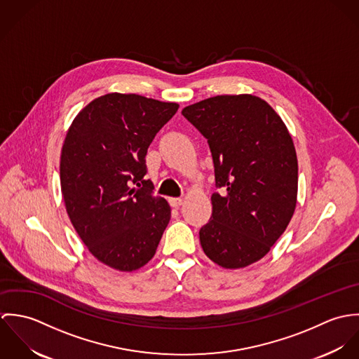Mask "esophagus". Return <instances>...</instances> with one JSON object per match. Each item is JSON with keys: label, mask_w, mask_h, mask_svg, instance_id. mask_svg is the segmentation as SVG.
<instances>
[{"label": "esophagus", "mask_w": 359, "mask_h": 359, "mask_svg": "<svg viewBox=\"0 0 359 359\" xmlns=\"http://www.w3.org/2000/svg\"><path fill=\"white\" fill-rule=\"evenodd\" d=\"M168 202H170L171 207H180L184 203V199L182 198H170Z\"/></svg>", "instance_id": "34e87169"}]
</instances>
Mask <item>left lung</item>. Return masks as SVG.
<instances>
[{
  "label": "left lung",
  "instance_id": "8db88e82",
  "mask_svg": "<svg viewBox=\"0 0 359 359\" xmlns=\"http://www.w3.org/2000/svg\"><path fill=\"white\" fill-rule=\"evenodd\" d=\"M182 114L203 134L214 163L212 212L199 236L205 256L226 269L265 256L297 203L299 165L280 116L250 94L217 95Z\"/></svg>",
  "mask_w": 359,
  "mask_h": 359
}]
</instances>
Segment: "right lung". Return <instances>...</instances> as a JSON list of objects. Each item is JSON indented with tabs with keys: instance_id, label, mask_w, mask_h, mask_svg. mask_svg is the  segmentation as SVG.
Returning <instances> with one entry per match:
<instances>
[{
	"instance_id": "1",
	"label": "right lung",
	"mask_w": 359,
	"mask_h": 359,
	"mask_svg": "<svg viewBox=\"0 0 359 359\" xmlns=\"http://www.w3.org/2000/svg\"><path fill=\"white\" fill-rule=\"evenodd\" d=\"M180 104L110 93L83 107L60 154V189L67 215L90 253L133 272L148 264L171 208L144 180L154 135Z\"/></svg>"
}]
</instances>
